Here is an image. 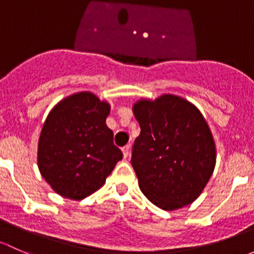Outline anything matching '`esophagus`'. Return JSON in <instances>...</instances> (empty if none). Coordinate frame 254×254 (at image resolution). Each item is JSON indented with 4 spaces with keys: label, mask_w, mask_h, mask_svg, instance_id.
Returning a JSON list of instances; mask_svg holds the SVG:
<instances>
[{
    "label": "esophagus",
    "mask_w": 254,
    "mask_h": 254,
    "mask_svg": "<svg viewBox=\"0 0 254 254\" xmlns=\"http://www.w3.org/2000/svg\"><path fill=\"white\" fill-rule=\"evenodd\" d=\"M122 153H124V158L125 159L128 158V155H129V146H128V145L124 146V148H122Z\"/></svg>",
    "instance_id": "1"
}]
</instances>
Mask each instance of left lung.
<instances>
[{
	"mask_svg": "<svg viewBox=\"0 0 254 254\" xmlns=\"http://www.w3.org/2000/svg\"><path fill=\"white\" fill-rule=\"evenodd\" d=\"M132 111L140 127L132 166L143 194L167 211L192 204L216 164L215 142L202 112L174 94L139 99Z\"/></svg>",
	"mask_w": 254,
	"mask_h": 254,
	"instance_id": "obj_1",
	"label": "left lung"
}]
</instances>
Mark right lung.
Returning a JSON list of instances; mask_svg holds the SVG:
<instances>
[{
  "mask_svg": "<svg viewBox=\"0 0 254 254\" xmlns=\"http://www.w3.org/2000/svg\"><path fill=\"white\" fill-rule=\"evenodd\" d=\"M111 106L91 91L70 94L46 117L38 143V167L61 197L80 200L103 187L122 159L106 126Z\"/></svg>",
  "mask_w": 254,
  "mask_h": 254,
  "instance_id": "right-lung-1",
  "label": "right lung"
}]
</instances>
